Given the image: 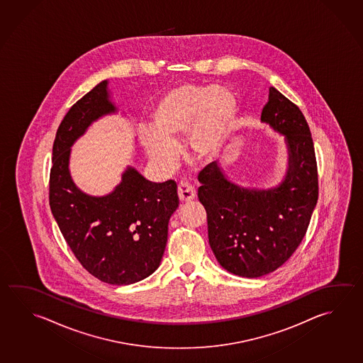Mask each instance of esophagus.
Instances as JSON below:
<instances>
[{
    "label": "esophagus",
    "mask_w": 363,
    "mask_h": 363,
    "mask_svg": "<svg viewBox=\"0 0 363 363\" xmlns=\"http://www.w3.org/2000/svg\"><path fill=\"white\" fill-rule=\"evenodd\" d=\"M178 194L180 201L183 202H191L196 198V189L189 183H182L178 186Z\"/></svg>",
    "instance_id": "esophagus-1"
}]
</instances>
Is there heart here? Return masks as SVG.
Masks as SVG:
<instances>
[{
  "instance_id": "b5f03b06",
  "label": "heart",
  "mask_w": 363,
  "mask_h": 363,
  "mask_svg": "<svg viewBox=\"0 0 363 363\" xmlns=\"http://www.w3.org/2000/svg\"><path fill=\"white\" fill-rule=\"evenodd\" d=\"M235 94L221 86L184 84L166 92L152 111V130L143 132L145 150L158 165L172 166L177 143L186 134L198 160L218 155L237 120Z\"/></svg>"
}]
</instances>
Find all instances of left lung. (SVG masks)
Listing matches in <instances>:
<instances>
[{
	"mask_svg": "<svg viewBox=\"0 0 363 363\" xmlns=\"http://www.w3.org/2000/svg\"><path fill=\"white\" fill-rule=\"evenodd\" d=\"M261 121L281 134L286 145L288 165L279 184H235L218 161L198 175V198L207 212L215 257L225 270L251 279L267 275L289 259L303 239L318 198L313 140L302 111L270 86Z\"/></svg>",
	"mask_w": 363,
	"mask_h": 363,
	"instance_id": "8db88e82",
	"label": "left lung"
}]
</instances>
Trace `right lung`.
I'll use <instances>...</instances> for the list:
<instances>
[{"mask_svg": "<svg viewBox=\"0 0 363 363\" xmlns=\"http://www.w3.org/2000/svg\"><path fill=\"white\" fill-rule=\"evenodd\" d=\"M116 112L108 80H102L66 113L53 142L50 206L82 266L104 283L129 285L160 266L178 186L174 180L150 182L133 166L105 196H91L74 183L72 147L94 121Z\"/></svg>", "mask_w": 363, "mask_h": 363, "instance_id": "1", "label": "right lung"}]
</instances>
